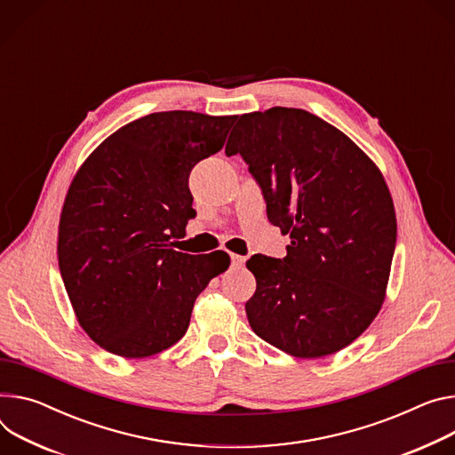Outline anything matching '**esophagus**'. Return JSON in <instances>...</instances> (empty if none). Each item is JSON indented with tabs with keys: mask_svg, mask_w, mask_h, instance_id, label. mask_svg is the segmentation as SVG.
Returning <instances> with one entry per match:
<instances>
[{
	"mask_svg": "<svg viewBox=\"0 0 455 455\" xmlns=\"http://www.w3.org/2000/svg\"><path fill=\"white\" fill-rule=\"evenodd\" d=\"M230 263L234 268H239L244 265V258L243 256H237V254H230Z\"/></svg>",
	"mask_w": 455,
	"mask_h": 455,
	"instance_id": "esophagus-1",
	"label": "esophagus"
}]
</instances>
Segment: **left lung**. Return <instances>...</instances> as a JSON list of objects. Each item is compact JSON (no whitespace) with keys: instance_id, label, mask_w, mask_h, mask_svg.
Wrapping results in <instances>:
<instances>
[{"instance_id":"8db88e82","label":"left lung","mask_w":455,"mask_h":455,"mask_svg":"<svg viewBox=\"0 0 455 455\" xmlns=\"http://www.w3.org/2000/svg\"><path fill=\"white\" fill-rule=\"evenodd\" d=\"M227 156L261 188L268 221L291 234L286 258L254 256V332L294 357L330 355L361 336L385 299L397 223L388 187L341 131L301 110L243 114Z\"/></svg>"}]
</instances>
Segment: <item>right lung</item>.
Listing matches in <instances>:
<instances>
[{
    "instance_id": "add662e5",
    "label": "right lung",
    "mask_w": 455,
    "mask_h": 455,
    "mask_svg": "<svg viewBox=\"0 0 455 455\" xmlns=\"http://www.w3.org/2000/svg\"><path fill=\"white\" fill-rule=\"evenodd\" d=\"M237 116L156 112L107 138L76 174L58 263L79 324L105 350L148 357L178 343L196 298L230 265L172 249L196 216L188 176Z\"/></svg>"
}]
</instances>
